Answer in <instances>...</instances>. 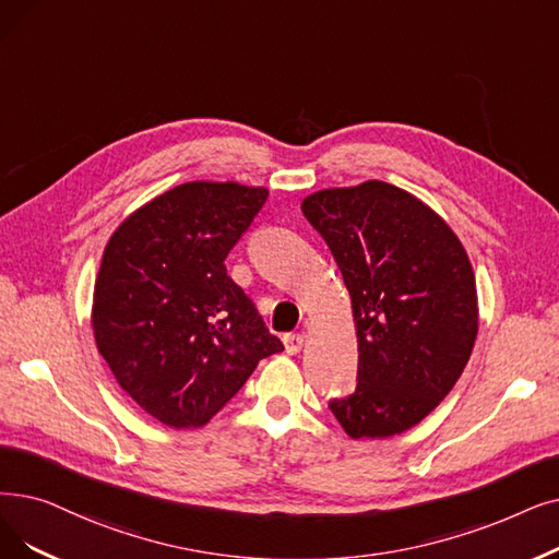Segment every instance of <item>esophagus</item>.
Segmentation results:
<instances>
[{
	"mask_svg": "<svg viewBox=\"0 0 559 559\" xmlns=\"http://www.w3.org/2000/svg\"><path fill=\"white\" fill-rule=\"evenodd\" d=\"M285 352L287 354H299L306 345V335L304 333H287L285 337Z\"/></svg>",
	"mask_w": 559,
	"mask_h": 559,
	"instance_id": "esophagus-1",
	"label": "esophagus"
}]
</instances>
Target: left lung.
Here are the masks:
<instances>
[{"label": "left lung", "mask_w": 559, "mask_h": 559, "mask_svg": "<svg viewBox=\"0 0 559 559\" xmlns=\"http://www.w3.org/2000/svg\"><path fill=\"white\" fill-rule=\"evenodd\" d=\"M301 210L349 289L358 383L329 408L352 439H391L445 400L477 337V285L456 233L427 203L368 180Z\"/></svg>", "instance_id": "1"}]
</instances>
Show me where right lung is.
<instances>
[{
  "label": "right lung",
  "instance_id": "1",
  "mask_svg": "<svg viewBox=\"0 0 559 559\" xmlns=\"http://www.w3.org/2000/svg\"><path fill=\"white\" fill-rule=\"evenodd\" d=\"M270 189L193 180L134 210L105 247L91 326L118 385L162 425L203 427L283 352L226 272Z\"/></svg>",
  "mask_w": 559,
  "mask_h": 559
}]
</instances>
